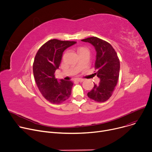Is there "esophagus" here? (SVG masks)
Wrapping results in <instances>:
<instances>
[{
  "label": "esophagus",
  "mask_w": 152,
  "mask_h": 152,
  "mask_svg": "<svg viewBox=\"0 0 152 152\" xmlns=\"http://www.w3.org/2000/svg\"><path fill=\"white\" fill-rule=\"evenodd\" d=\"M76 80H77V81H78V82L81 83V82L84 81V79H77Z\"/></svg>",
  "instance_id": "esophagus-1"
}]
</instances>
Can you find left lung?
<instances>
[{
  "label": "left lung",
  "instance_id": "left-lung-1",
  "mask_svg": "<svg viewBox=\"0 0 152 152\" xmlns=\"http://www.w3.org/2000/svg\"><path fill=\"white\" fill-rule=\"evenodd\" d=\"M92 44L96 50L95 69L94 75L99 79V83L94 87L87 96L97 102H104L113 94L119 77L120 61L117 53L110 44L95 37L81 39Z\"/></svg>",
  "mask_w": 152,
  "mask_h": 152
}]
</instances>
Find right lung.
<instances>
[{
  "label": "right lung",
  "mask_w": 152,
  "mask_h": 152,
  "mask_svg": "<svg viewBox=\"0 0 152 152\" xmlns=\"http://www.w3.org/2000/svg\"><path fill=\"white\" fill-rule=\"evenodd\" d=\"M76 43L50 39L39 49L35 57L33 72L36 84L45 98L51 103H62L72 94L73 82L57 80L55 72L58 69L64 50Z\"/></svg>",
  "instance_id": "obj_1"
}]
</instances>
